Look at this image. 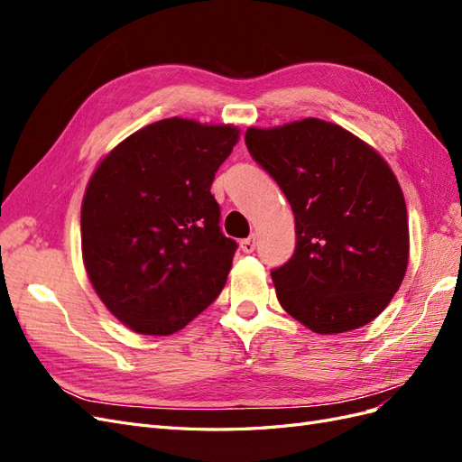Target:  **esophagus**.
Segmentation results:
<instances>
[{"mask_svg": "<svg viewBox=\"0 0 462 462\" xmlns=\"http://www.w3.org/2000/svg\"><path fill=\"white\" fill-rule=\"evenodd\" d=\"M239 246H241V250H243L245 254L254 253V248H256V239H254V236H248V239H243V241L239 243Z\"/></svg>", "mask_w": 462, "mask_h": 462, "instance_id": "1", "label": "esophagus"}]
</instances>
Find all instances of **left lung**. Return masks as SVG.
I'll use <instances>...</instances> for the list:
<instances>
[{"label": "left lung", "mask_w": 462, "mask_h": 462, "mask_svg": "<svg viewBox=\"0 0 462 462\" xmlns=\"http://www.w3.org/2000/svg\"><path fill=\"white\" fill-rule=\"evenodd\" d=\"M245 143L295 214V254L272 272L285 312L321 335L370 324L409 263L407 204L387 162L316 117L250 127Z\"/></svg>", "instance_id": "obj_1"}]
</instances>
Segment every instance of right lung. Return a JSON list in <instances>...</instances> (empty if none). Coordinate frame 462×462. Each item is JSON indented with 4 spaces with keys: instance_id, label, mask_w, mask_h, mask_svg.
I'll return each mask as SVG.
<instances>
[{
    "instance_id": "add662e5",
    "label": "right lung",
    "mask_w": 462,
    "mask_h": 462,
    "mask_svg": "<svg viewBox=\"0 0 462 462\" xmlns=\"http://www.w3.org/2000/svg\"><path fill=\"white\" fill-rule=\"evenodd\" d=\"M239 133L162 119L125 138L90 177L82 260L97 297L133 331L183 329L226 287L236 243L219 229L209 187Z\"/></svg>"
}]
</instances>
